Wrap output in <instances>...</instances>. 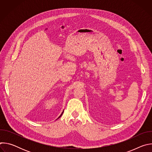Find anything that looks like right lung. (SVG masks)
Returning <instances> with one entry per match:
<instances>
[{
	"label": "right lung",
	"instance_id": "add662e5",
	"mask_svg": "<svg viewBox=\"0 0 152 152\" xmlns=\"http://www.w3.org/2000/svg\"><path fill=\"white\" fill-rule=\"evenodd\" d=\"M63 113H64V111H62V113H61V115H60V116H59V117H58V118H57V119H58V118H60V117H61V115H62V114H63ZM57 119H56V120H57Z\"/></svg>",
	"mask_w": 152,
	"mask_h": 152
}]
</instances>
